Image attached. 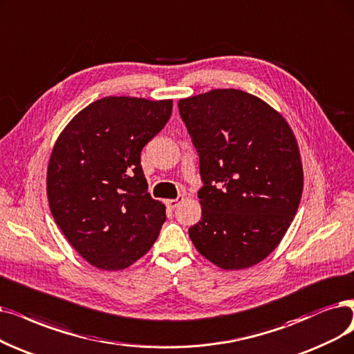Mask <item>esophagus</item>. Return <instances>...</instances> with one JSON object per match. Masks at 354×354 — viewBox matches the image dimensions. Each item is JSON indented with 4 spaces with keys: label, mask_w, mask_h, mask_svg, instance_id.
<instances>
[{
    "label": "esophagus",
    "mask_w": 354,
    "mask_h": 354,
    "mask_svg": "<svg viewBox=\"0 0 354 354\" xmlns=\"http://www.w3.org/2000/svg\"><path fill=\"white\" fill-rule=\"evenodd\" d=\"M183 199H185V196H177V199H168V201H165V203H167L168 207L174 209V207L178 206L180 202H183Z\"/></svg>",
    "instance_id": "obj_1"
}]
</instances>
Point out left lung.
Returning a JSON list of instances; mask_svg holds the SVG:
<instances>
[{
    "mask_svg": "<svg viewBox=\"0 0 354 354\" xmlns=\"http://www.w3.org/2000/svg\"><path fill=\"white\" fill-rule=\"evenodd\" d=\"M180 116L199 153L202 219L196 250L223 270L264 260L298 210L304 171L295 135L259 97L218 88L181 98Z\"/></svg>",
    "mask_w": 354,
    "mask_h": 354,
    "instance_id": "obj_1",
    "label": "left lung"
}]
</instances>
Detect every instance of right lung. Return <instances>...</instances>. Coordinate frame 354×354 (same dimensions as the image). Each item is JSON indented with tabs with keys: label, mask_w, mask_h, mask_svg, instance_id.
I'll return each instance as SVG.
<instances>
[{
	"label": "right lung",
	"mask_w": 354,
	"mask_h": 354,
	"mask_svg": "<svg viewBox=\"0 0 354 354\" xmlns=\"http://www.w3.org/2000/svg\"><path fill=\"white\" fill-rule=\"evenodd\" d=\"M173 100L104 97L59 135L48 165L52 216L81 257L122 270L157 241L165 206L148 193L140 151L171 116Z\"/></svg>",
	"instance_id": "obj_1"
}]
</instances>
